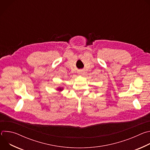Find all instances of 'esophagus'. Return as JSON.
Masks as SVG:
<instances>
[{
	"instance_id": "esophagus-1",
	"label": "esophagus",
	"mask_w": 150,
	"mask_h": 150,
	"mask_svg": "<svg viewBox=\"0 0 150 150\" xmlns=\"http://www.w3.org/2000/svg\"><path fill=\"white\" fill-rule=\"evenodd\" d=\"M81 74H82V72H81Z\"/></svg>"
}]
</instances>
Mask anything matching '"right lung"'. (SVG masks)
Listing matches in <instances>:
<instances>
[{"label":"right lung","instance_id":"obj_1","mask_svg":"<svg viewBox=\"0 0 150 150\" xmlns=\"http://www.w3.org/2000/svg\"><path fill=\"white\" fill-rule=\"evenodd\" d=\"M58 90H62V89H61V88H59Z\"/></svg>","mask_w":150,"mask_h":150}]
</instances>
